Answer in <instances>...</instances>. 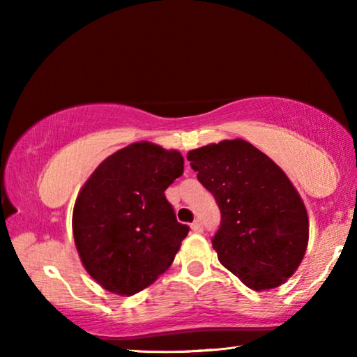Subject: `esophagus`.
<instances>
[{"mask_svg": "<svg viewBox=\"0 0 357 357\" xmlns=\"http://www.w3.org/2000/svg\"><path fill=\"white\" fill-rule=\"evenodd\" d=\"M190 228H192L193 233H203V227H202V223L198 222V220L193 222L192 225H190Z\"/></svg>", "mask_w": 357, "mask_h": 357, "instance_id": "esophagus-1", "label": "esophagus"}]
</instances>
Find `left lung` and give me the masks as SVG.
Instances as JSON below:
<instances>
[{
    "label": "left lung",
    "mask_w": 357,
    "mask_h": 357,
    "mask_svg": "<svg viewBox=\"0 0 357 357\" xmlns=\"http://www.w3.org/2000/svg\"><path fill=\"white\" fill-rule=\"evenodd\" d=\"M187 160L219 204V261L255 291L285 283L305 255L309 217L282 168L241 138L192 149Z\"/></svg>",
    "instance_id": "8db88e82"
}]
</instances>
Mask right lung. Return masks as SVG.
Returning <instances> with one entry per match:
<instances>
[{"mask_svg": "<svg viewBox=\"0 0 357 357\" xmlns=\"http://www.w3.org/2000/svg\"><path fill=\"white\" fill-rule=\"evenodd\" d=\"M183 172L178 151L138 142L107 157L82 187L72 214L75 245L107 291L132 296L172 266L189 227L164 192Z\"/></svg>", "mask_w": 357, "mask_h": 357, "instance_id": "1", "label": "right lung"}]
</instances>
